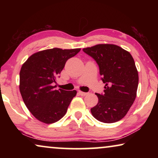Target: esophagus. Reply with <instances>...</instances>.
Instances as JSON below:
<instances>
[{"mask_svg":"<svg viewBox=\"0 0 158 158\" xmlns=\"http://www.w3.org/2000/svg\"><path fill=\"white\" fill-rule=\"evenodd\" d=\"M78 94L81 95V96H86V95L88 94V93H85V92H82V91H81V90H79L78 91Z\"/></svg>","mask_w":158,"mask_h":158,"instance_id":"obj_1","label":"esophagus"}]
</instances>
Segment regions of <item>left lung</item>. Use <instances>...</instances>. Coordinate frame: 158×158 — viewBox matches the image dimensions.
<instances>
[{
    "mask_svg": "<svg viewBox=\"0 0 158 158\" xmlns=\"http://www.w3.org/2000/svg\"><path fill=\"white\" fill-rule=\"evenodd\" d=\"M83 51L94 59L105 83L103 94L90 109L99 122L114 123L124 118L137 96L139 76L131 54L114 44H97Z\"/></svg>",
    "mask_w": 158,
    "mask_h": 158,
    "instance_id": "obj_1",
    "label": "left lung"
}]
</instances>
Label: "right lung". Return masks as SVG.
I'll return each instance as SVG.
<instances>
[{
    "mask_svg": "<svg viewBox=\"0 0 158 158\" xmlns=\"http://www.w3.org/2000/svg\"><path fill=\"white\" fill-rule=\"evenodd\" d=\"M81 49L53 48L34 53L23 64L19 90L23 101L34 117L45 124L59 121L65 115L76 90H56V78L67 60Z\"/></svg>",
    "mask_w": 158,
    "mask_h": 158,
    "instance_id": "1",
    "label": "right lung"
}]
</instances>
